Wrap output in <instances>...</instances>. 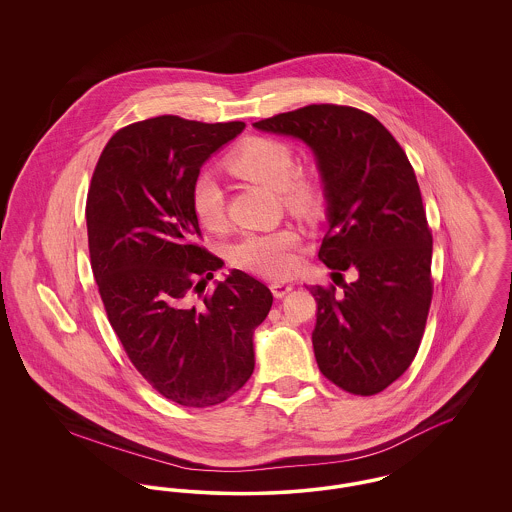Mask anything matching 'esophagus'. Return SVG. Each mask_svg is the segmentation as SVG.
Here are the masks:
<instances>
[{"instance_id":"esophagus-1","label":"esophagus","mask_w":512,"mask_h":512,"mask_svg":"<svg viewBox=\"0 0 512 512\" xmlns=\"http://www.w3.org/2000/svg\"><path fill=\"white\" fill-rule=\"evenodd\" d=\"M270 290L274 293V297H284V295H288V293L292 292L293 286L292 284H286V282H272L270 284Z\"/></svg>"}]
</instances>
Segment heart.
Returning a JSON list of instances; mask_svg holds the SVG:
<instances>
[{
    "mask_svg": "<svg viewBox=\"0 0 512 512\" xmlns=\"http://www.w3.org/2000/svg\"><path fill=\"white\" fill-rule=\"evenodd\" d=\"M226 169L272 190H278L286 207L303 217L313 215L320 203L317 180L307 172L295 171L292 147L276 138H247L226 157ZM192 211L205 230H222L226 224V201L219 180L201 174L192 186ZM301 234L293 226L265 232H245L232 245L234 265L268 278H286L297 268L295 249Z\"/></svg>",
    "mask_w": 512,
    "mask_h": 512,
    "instance_id": "obj_1",
    "label": "heart"
}]
</instances>
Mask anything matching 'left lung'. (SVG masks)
<instances>
[{
	"mask_svg": "<svg viewBox=\"0 0 512 512\" xmlns=\"http://www.w3.org/2000/svg\"><path fill=\"white\" fill-rule=\"evenodd\" d=\"M303 140L317 157L328 201L318 259L341 278L307 286L317 299L313 347L341 390L374 395L416 357L432 303V232L403 147L361 109L307 105L253 122ZM356 278L347 285L342 272Z\"/></svg>",
	"mask_w": 512,
	"mask_h": 512,
	"instance_id": "left-lung-1",
	"label": "left lung"
}]
</instances>
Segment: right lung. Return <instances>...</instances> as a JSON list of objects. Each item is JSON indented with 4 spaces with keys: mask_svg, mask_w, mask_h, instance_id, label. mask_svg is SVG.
<instances>
[{
    "mask_svg": "<svg viewBox=\"0 0 512 512\" xmlns=\"http://www.w3.org/2000/svg\"><path fill=\"white\" fill-rule=\"evenodd\" d=\"M245 124L163 115L113 134L86 201L90 263L107 318L147 384L182 407L232 397L255 368L253 332L272 293L242 270L207 290L224 263L195 240L201 165Z\"/></svg>",
    "mask_w": 512,
    "mask_h": 512,
    "instance_id": "obj_1",
    "label": "right lung"
}]
</instances>
